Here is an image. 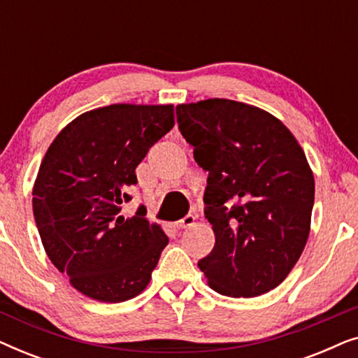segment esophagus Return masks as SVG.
Here are the masks:
<instances>
[{
	"label": "esophagus",
	"instance_id": "1",
	"mask_svg": "<svg viewBox=\"0 0 358 358\" xmlns=\"http://www.w3.org/2000/svg\"><path fill=\"white\" fill-rule=\"evenodd\" d=\"M195 224V217L194 215H185V217L182 220H179V222H176V227H178L179 229H185V228H190L194 227Z\"/></svg>",
	"mask_w": 358,
	"mask_h": 358
}]
</instances>
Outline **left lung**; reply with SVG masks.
Masks as SVG:
<instances>
[{"label": "left lung", "mask_w": 358, "mask_h": 358, "mask_svg": "<svg viewBox=\"0 0 358 358\" xmlns=\"http://www.w3.org/2000/svg\"><path fill=\"white\" fill-rule=\"evenodd\" d=\"M179 130L208 173L205 218L213 251L200 259L212 290L259 296L285 280L306 246L315 178L277 117L229 99L176 107Z\"/></svg>", "instance_id": "1"}]
</instances>
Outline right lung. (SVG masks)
<instances>
[{
    "label": "right lung",
    "instance_id": "add662e5",
    "mask_svg": "<svg viewBox=\"0 0 358 358\" xmlns=\"http://www.w3.org/2000/svg\"><path fill=\"white\" fill-rule=\"evenodd\" d=\"M174 127V106L112 104L71 120L48 146L32 190L43 249L83 295H140L169 239L140 205L125 218L136 166Z\"/></svg>",
    "mask_w": 358,
    "mask_h": 358
}]
</instances>
